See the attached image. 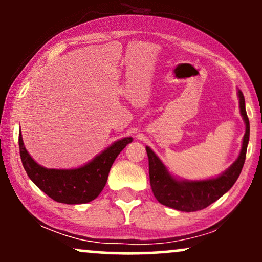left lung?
I'll use <instances>...</instances> for the list:
<instances>
[{"label":"left lung","mask_w":262,"mask_h":262,"mask_svg":"<svg viewBox=\"0 0 262 262\" xmlns=\"http://www.w3.org/2000/svg\"><path fill=\"white\" fill-rule=\"evenodd\" d=\"M237 97H239L240 113L246 127L242 150L233 165L218 177L197 180V181L176 179L175 176L171 175L155 152L149 146H146V154L149 158L150 186L155 198L161 204L181 212H196L215 202L225 192L233 187L244 166L246 149L250 137V124L245 110V98L242 91H237Z\"/></svg>","instance_id":"obj_1"}]
</instances>
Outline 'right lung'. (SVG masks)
I'll use <instances>...</instances> for the list:
<instances>
[{"instance_id": "obj_1", "label": "right lung", "mask_w": 262, "mask_h": 262, "mask_svg": "<svg viewBox=\"0 0 262 262\" xmlns=\"http://www.w3.org/2000/svg\"><path fill=\"white\" fill-rule=\"evenodd\" d=\"M133 138L114 141L111 146L83 166L70 170L47 169L32 159L19 134V154L27 175L38 188L59 203L82 204L91 202L106 186L114 160Z\"/></svg>"}]
</instances>
